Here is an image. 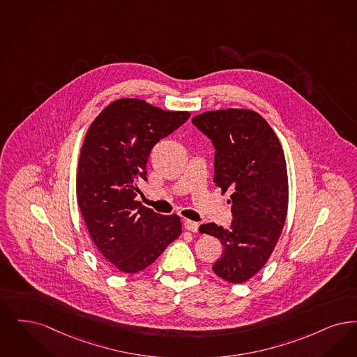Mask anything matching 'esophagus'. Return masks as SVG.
<instances>
[{
  "mask_svg": "<svg viewBox=\"0 0 357 357\" xmlns=\"http://www.w3.org/2000/svg\"><path fill=\"white\" fill-rule=\"evenodd\" d=\"M184 227H185V229L190 231V232H197L199 231V222L192 221V220H185Z\"/></svg>",
  "mask_w": 357,
  "mask_h": 357,
  "instance_id": "esophagus-1",
  "label": "esophagus"
}]
</instances>
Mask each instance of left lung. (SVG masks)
Wrapping results in <instances>:
<instances>
[{
    "label": "left lung",
    "instance_id": "left-lung-1",
    "mask_svg": "<svg viewBox=\"0 0 357 357\" xmlns=\"http://www.w3.org/2000/svg\"><path fill=\"white\" fill-rule=\"evenodd\" d=\"M193 125L215 146V178L221 193L229 190V228L215 222L200 232L222 244L212 269L228 282L255 276L271 257L288 212V174L279 139L263 117L249 109H222L197 114Z\"/></svg>",
    "mask_w": 357,
    "mask_h": 357
}]
</instances>
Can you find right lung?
I'll return each instance as SVG.
<instances>
[{
  "label": "right lung",
  "mask_w": 357,
  "mask_h": 357,
  "mask_svg": "<svg viewBox=\"0 0 357 357\" xmlns=\"http://www.w3.org/2000/svg\"><path fill=\"white\" fill-rule=\"evenodd\" d=\"M190 117L139 98L109 104L89 126L78 160L77 202L94 245L123 273L145 269L181 234L177 215L137 202L155 144Z\"/></svg>",
  "instance_id": "obj_1"
}]
</instances>
